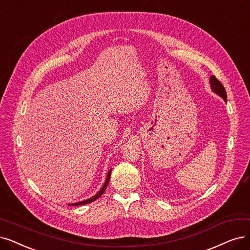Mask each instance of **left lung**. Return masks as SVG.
I'll return each mask as SVG.
<instances>
[{
    "instance_id": "8db88e82",
    "label": "left lung",
    "mask_w": 250,
    "mask_h": 250,
    "mask_svg": "<svg viewBox=\"0 0 250 250\" xmlns=\"http://www.w3.org/2000/svg\"><path fill=\"white\" fill-rule=\"evenodd\" d=\"M210 87L212 89V91L214 93H216L217 95L221 96L225 102H227V92H226V89L224 87V85L218 81V80L214 77L211 76L210 77Z\"/></svg>"
}]
</instances>
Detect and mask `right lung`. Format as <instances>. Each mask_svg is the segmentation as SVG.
Here are the masks:
<instances>
[{
	"label": "right lung",
	"mask_w": 250,
	"mask_h": 250,
	"mask_svg": "<svg viewBox=\"0 0 250 250\" xmlns=\"http://www.w3.org/2000/svg\"><path fill=\"white\" fill-rule=\"evenodd\" d=\"M111 173H112V169L111 170H109L108 172H107V176H106V179H105V183L104 184V186H103V188H101V191H99L95 196H93L92 198H89V199H87V200H84V201H81V202H77V203H72L71 205H84V204H88V203H90V202H93V201H95L97 198H99L101 197L103 194H104V192L105 191V188H106V187H107V185H108V182H109V177H111Z\"/></svg>",
	"instance_id": "1"
}]
</instances>
